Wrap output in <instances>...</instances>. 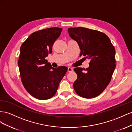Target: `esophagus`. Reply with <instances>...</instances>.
I'll return each mask as SVG.
<instances>
[{"instance_id":"1","label":"esophagus","mask_w":132,"mask_h":132,"mask_svg":"<svg viewBox=\"0 0 132 132\" xmlns=\"http://www.w3.org/2000/svg\"><path fill=\"white\" fill-rule=\"evenodd\" d=\"M73 71V69L72 68H71V67H68V72H71Z\"/></svg>"}]
</instances>
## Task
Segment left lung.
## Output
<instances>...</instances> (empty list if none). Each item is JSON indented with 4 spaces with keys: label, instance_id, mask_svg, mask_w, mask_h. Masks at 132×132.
Segmentation results:
<instances>
[{
    "label": "left lung",
    "instance_id": "obj_1",
    "mask_svg": "<svg viewBox=\"0 0 132 132\" xmlns=\"http://www.w3.org/2000/svg\"><path fill=\"white\" fill-rule=\"evenodd\" d=\"M67 31L78 44L80 56L90 60L86 72L80 67L74 69L77 78L73 88L80 96L93 98L100 95L111 81L116 68L115 48L103 32L83 27L70 28Z\"/></svg>",
    "mask_w": 132,
    "mask_h": 132
}]
</instances>
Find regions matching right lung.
Instances as JSON below:
<instances>
[{"label":"right lung","mask_w":132,"mask_h":132,"mask_svg":"<svg viewBox=\"0 0 132 132\" xmlns=\"http://www.w3.org/2000/svg\"><path fill=\"white\" fill-rule=\"evenodd\" d=\"M62 29L50 28L32 33L22 43L18 60L21 82L27 92L40 100L53 97L67 67L57 69L45 59L52 52L55 41Z\"/></svg>","instance_id":"add662e5"}]
</instances>
